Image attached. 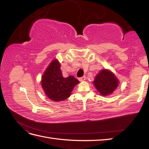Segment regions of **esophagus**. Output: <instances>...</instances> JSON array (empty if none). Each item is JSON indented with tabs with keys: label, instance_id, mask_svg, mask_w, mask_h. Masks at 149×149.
Returning a JSON list of instances; mask_svg holds the SVG:
<instances>
[{
	"label": "esophagus",
	"instance_id": "esophagus-1",
	"mask_svg": "<svg viewBox=\"0 0 149 149\" xmlns=\"http://www.w3.org/2000/svg\"><path fill=\"white\" fill-rule=\"evenodd\" d=\"M86 79V77L84 76H82V77H81L79 78V80L80 81H84Z\"/></svg>",
	"mask_w": 149,
	"mask_h": 149
}]
</instances>
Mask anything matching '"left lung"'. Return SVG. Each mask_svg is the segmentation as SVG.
Here are the masks:
<instances>
[{
    "mask_svg": "<svg viewBox=\"0 0 149 149\" xmlns=\"http://www.w3.org/2000/svg\"><path fill=\"white\" fill-rule=\"evenodd\" d=\"M93 83L101 95L106 96L113 93L118 87L119 81L112 72L103 70L96 76Z\"/></svg>",
    "mask_w": 149,
    "mask_h": 149,
    "instance_id": "left-lung-1",
    "label": "left lung"
}]
</instances>
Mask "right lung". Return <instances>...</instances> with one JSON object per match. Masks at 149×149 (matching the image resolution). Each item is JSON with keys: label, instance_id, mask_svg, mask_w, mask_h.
<instances>
[{"label": "right lung", "instance_id": "obj_1", "mask_svg": "<svg viewBox=\"0 0 149 149\" xmlns=\"http://www.w3.org/2000/svg\"><path fill=\"white\" fill-rule=\"evenodd\" d=\"M79 81L74 76L64 78L58 60H53L42 78V86L47 96L54 101H64L68 98L75 86Z\"/></svg>", "mask_w": 149, "mask_h": 149}]
</instances>
